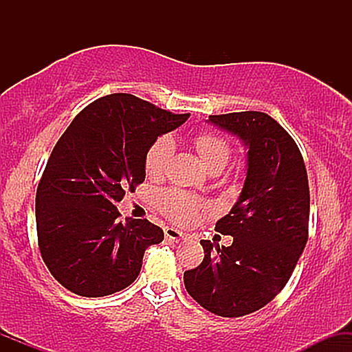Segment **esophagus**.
<instances>
[{
    "label": "esophagus",
    "mask_w": 352,
    "mask_h": 352,
    "mask_svg": "<svg viewBox=\"0 0 352 352\" xmlns=\"http://www.w3.org/2000/svg\"><path fill=\"white\" fill-rule=\"evenodd\" d=\"M164 233H165V238H168V240L175 241V243H179V241H182L185 236H187V235H185V233H182V232H179V230H175V228H172V227L165 228Z\"/></svg>",
    "instance_id": "34e87169"
}]
</instances>
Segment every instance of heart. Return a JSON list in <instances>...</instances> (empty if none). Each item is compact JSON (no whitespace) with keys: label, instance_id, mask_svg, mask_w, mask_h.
Returning <instances> with one entry per match:
<instances>
[{"label":"heart","instance_id":"heart-1","mask_svg":"<svg viewBox=\"0 0 352 352\" xmlns=\"http://www.w3.org/2000/svg\"><path fill=\"white\" fill-rule=\"evenodd\" d=\"M193 145L199 152L201 162L210 172H220L230 159V144L223 135L213 131H200L193 137ZM173 153V142L170 137H159V139L148 147L144 159V167L147 175L160 177L167 170ZM155 205L165 217L180 225H188L195 221L207 210V205L197 197L182 190L170 188L164 190L157 195Z\"/></svg>","mask_w":352,"mask_h":352}]
</instances>
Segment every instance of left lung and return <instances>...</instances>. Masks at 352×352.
<instances>
[{
    "label": "left lung",
    "instance_id": "left-lung-1",
    "mask_svg": "<svg viewBox=\"0 0 352 352\" xmlns=\"http://www.w3.org/2000/svg\"><path fill=\"white\" fill-rule=\"evenodd\" d=\"M210 122L246 144L248 172L235 207L215 227L233 243L213 248L201 240L204 261L184 283L210 313L240 318L268 305L292 278L308 241V173L293 137L265 112L210 116Z\"/></svg>",
    "mask_w": 352,
    "mask_h": 352
}]
</instances>
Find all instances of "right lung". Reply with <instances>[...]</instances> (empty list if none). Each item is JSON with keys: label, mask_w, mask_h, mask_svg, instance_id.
Returning <instances> with one entry per match:
<instances>
[{"label": "right lung", "mask_w": 352, "mask_h": 352, "mask_svg": "<svg viewBox=\"0 0 352 352\" xmlns=\"http://www.w3.org/2000/svg\"><path fill=\"white\" fill-rule=\"evenodd\" d=\"M188 116L111 94L84 107L64 131L36 192L39 252L64 288L99 298L135 281L145 250L164 232L145 218L122 223L116 205L145 180V153L157 137Z\"/></svg>", "instance_id": "right-lung-1"}]
</instances>
